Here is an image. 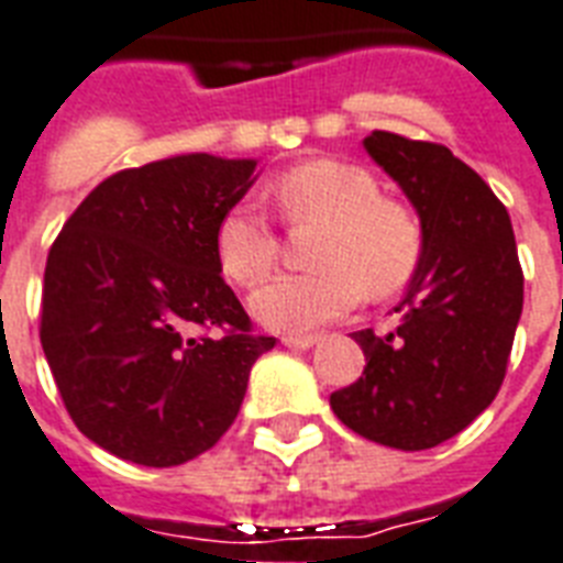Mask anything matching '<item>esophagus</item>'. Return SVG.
<instances>
[{
  "instance_id": "1",
  "label": "esophagus",
  "mask_w": 563,
  "mask_h": 563,
  "mask_svg": "<svg viewBox=\"0 0 563 563\" xmlns=\"http://www.w3.org/2000/svg\"><path fill=\"white\" fill-rule=\"evenodd\" d=\"M282 343L287 349H310V345L319 343V334H285L282 336Z\"/></svg>"
}]
</instances>
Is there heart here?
Here are the masks:
<instances>
[{"instance_id": "obj_1", "label": "heart", "mask_w": 563, "mask_h": 563, "mask_svg": "<svg viewBox=\"0 0 563 563\" xmlns=\"http://www.w3.org/2000/svg\"><path fill=\"white\" fill-rule=\"evenodd\" d=\"M287 227H317L308 273H287L253 294V313L276 331H305L345 317L363 299H386L416 278L424 229L407 203L380 195L366 168L343 159H308L267 186ZM220 269L253 287L276 267L278 235L258 209L229 206L214 229Z\"/></svg>"}]
</instances>
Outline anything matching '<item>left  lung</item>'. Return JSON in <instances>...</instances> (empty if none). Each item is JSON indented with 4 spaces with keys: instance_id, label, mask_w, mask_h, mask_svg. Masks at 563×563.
<instances>
[{
    "instance_id": "1",
    "label": "left lung",
    "mask_w": 563,
    "mask_h": 563,
    "mask_svg": "<svg viewBox=\"0 0 563 563\" xmlns=\"http://www.w3.org/2000/svg\"><path fill=\"white\" fill-rule=\"evenodd\" d=\"M368 156L404 188L424 255L389 334L354 331L363 375L331 409L368 442L427 451L462 433L497 398L523 310V269L506 206L435 142L372 130Z\"/></svg>"
}]
</instances>
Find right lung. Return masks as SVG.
I'll return each mask as SVG.
<instances>
[{"label": "right lung", "mask_w": 563, "mask_h": 563, "mask_svg": "<svg viewBox=\"0 0 563 563\" xmlns=\"http://www.w3.org/2000/svg\"><path fill=\"white\" fill-rule=\"evenodd\" d=\"M253 159L170 156L98 183L48 250L40 343L80 433L119 460L170 467L238 418L255 334L220 276L214 229Z\"/></svg>", "instance_id": "1"}]
</instances>
